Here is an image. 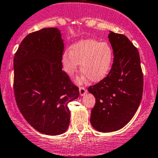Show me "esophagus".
I'll list each match as a JSON object with an SVG mask.
<instances>
[{"label": "esophagus", "mask_w": 158, "mask_h": 158, "mask_svg": "<svg viewBox=\"0 0 158 158\" xmlns=\"http://www.w3.org/2000/svg\"><path fill=\"white\" fill-rule=\"evenodd\" d=\"M79 93H80L81 96H83L87 93V90H86L85 88L83 87V86H81V87L79 88Z\"/></svg>", "instance_id": "obj_1"}]
</instances>
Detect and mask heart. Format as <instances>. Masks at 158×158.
I'll return each mask as SVG.
<instances>
[{
	"label": "heart",
	"instance_id": "b5f03b06",
	"mask_svg": "<svg viewBox=\"0 0 158 158\" xmlns=\"http://www.w3.org/2000/svg\"><path fill=\"white\" fill-rule=\"evenodd\" d=\"M113 51L108 43L89 39L81 40L70 48V52L63 54L62 64L69 76L76 73L79 63L80 72L91 82L102 80L110 69Z\"/></svg>",
	"mask_w": 158,
	"mask_h": 158
}]
</instances>
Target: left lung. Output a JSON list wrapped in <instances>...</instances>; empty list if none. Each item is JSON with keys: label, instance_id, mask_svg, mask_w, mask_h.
Segmentation results:
<instances>
[{"label": "left lung", "instance_id": "left-lung-1", "mask_svg": "<svg viewBox=\"0 0 158 158\" xmlns=\"http://www.w3.org/2000/svg\"><path fill=\"white\" fill-rule=\"evenodd\" d=\"M114 51L109 73L88 91L95 97L91 124L96 130L110 132L125 127L135 115L143 93V73L139 51L124 35L110 31Z\"/></svg>", "mask_w": 158, "mask_h": 158}]
</instances>
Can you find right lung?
Returning a JSON list of instances; mask_svg holds the SVG:
<instances>
[{
	"mask_svg": "<svg viewBox=\"0 0 158 158\" xmlns=\"http://www.w3.org/2000/svg\"><path fill=\"white\" fill-rule=\"evenodd\" d=\"M64 50L60 31L44 28L28 35L13 58V90L16 104L28 123L43 134L66 132L67 105L79 95V88L62 70Z\"/></svg>",
	"mask_w": 158,
	"mask_h": 158,
	"instance_id": "obj_1",
	"label": "right lung"
}]
</instances>
